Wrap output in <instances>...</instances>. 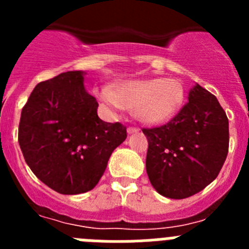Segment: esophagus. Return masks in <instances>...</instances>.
Returning <instances> with one entry per match:
<instances>
[{"instance_id": "esophagus-1", "label": "esophagus", "mask_w": 249, "mask_h": 249, "mask_svg": "<svg viewBox=\"0 0 249 249\" xmlns=\"http://www.w3.org/2000/svg\"><path fill=\"white\" fill-rule=\"evenodd\" d=\"M138 131H140V129L136 128V127H128V128H127V133H128V135H132V133H137Z\"/></svg>"}]
</instances>
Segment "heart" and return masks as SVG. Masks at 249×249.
Returning <instances> with one entry per match:
<instances>
[{
    "label": "heart",
    "instance_id": "obj_1",
    "mask_svg": "<svg viewBox=\"0 0 249 249\" xmlns=\"http://www.w3.org/2000/svg\"><path fill=\"white\" fill-rule=\"evenodd\" d=\"M100 100L112 112L133 109L141 123L160 126L169 122L179 113L186 93L181 82L173 78H144L127 80L118 83L116 91L103 87Z\"/></svg>",
    "mask_w": 249,
    "mask_h": 249
}]
</instances>
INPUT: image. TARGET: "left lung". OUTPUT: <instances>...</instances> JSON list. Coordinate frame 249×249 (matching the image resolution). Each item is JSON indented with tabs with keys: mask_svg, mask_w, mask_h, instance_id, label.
Instances as JSON below:
<instances>
[{
	"mask_svg": "<svg viewBox=\"0 0 249 249\" xmlns=\"http://www.w3.org/2000/svg\"><path fill=\"white\" fill-rule=\"evenodd\" d=\"M149 182L167 198L198 193L218 176L228 153V118L212 93L196 83L188 103L162 127L143 129Z\"/></svg>",
	"mask_w": 249,
	"mask_h": 249,
	"instance_id": "1",
	"label": "left lung"
}]
</instances>
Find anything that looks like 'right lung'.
<instances>
[{"label": "right lung", "instance_id": "right-lung-1", "mask_svg": "<svg viewBox=\"0 0 249 249\" xmlns=\"http://www.w3.org/2000/svg\"><path fill=\"white\" fill-rule=\"evenodd\" d=\"M85 71H68L36 86L22 108L18 143L39 181L61 195L96 187L126 127L103 122L85 89Z\"/></svg>", "mask_w": 249, "mask_h": 249}]
</instances>
